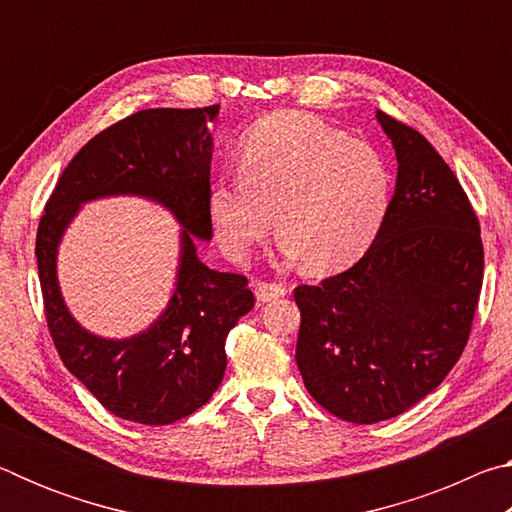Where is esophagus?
I'll return each mask as SVG.
<instances>
[{
	"instance_id": "1",
	"label": "esophagus",
	"mask_w": 512,
	"mask_h": 512,
	"mask_svg": "<svg viewBox=\"0 0 512 512\" xmlns=\"http://www.w3.org/2000/svg\"><path fill=\"white\" fill-rule=\"evenodd\" d=\"M284 293H287V287H282V284H275V282H264V280H257L255 282V296L257 300L262 302H273L277 298H282Z\"/></svg>"
}]
</instances>
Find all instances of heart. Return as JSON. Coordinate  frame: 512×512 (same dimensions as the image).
<instances>
[{
    "mask_svg": "<svg viewBox=\"0 0 512 512\" xmlns=\"http://www.w3.org/2000/svg\"><path fill=\"white\" fill-rule=\"evenodd\" d=\"M393 167L375 144L305 112H273L237 151V178L214 180L207 212L223 253L246 262L273 228L289 257L334 273L366 253L393 203Z\"/></svg>",
    "mask_w": 512,
    "mask_h": 512,
    "instance_id": "b5f03b06",
    "label": "heart"
}]
</instances>
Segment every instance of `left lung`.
Masks as SVG:
<instances>
[{
	"mask_svg": "<svg viewBox=\"0 0 512 512\" xmlns=\"http://www.w3.org/2000/svg\"><path fill=\"white\" fill-rule=\"evenodd\" d=\"M377 119L400 162L384 228L348 271L293 291L302 381L354 424L391 420L440 386L483 284L481 225L454 171L415 128Z\"/></svg>",
	"mask_w": 512,
	"mask_h": 512,
	"instance_id": "1",
	"label": "left lung"
}]
</instances>
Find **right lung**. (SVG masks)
<instances>
[{"instance_id":"1","label":"right lung","mask_w":512,"mask_h":512,"mask_svg":"<svg viewBox=\"0 0 512 512\" xmlns=\"http://www.w3.org/2000/svg\"><path fill=\"white\" fill-rule=\"evenodd\" d=\"M216 112L219 106L151 108L119 119L74 155L40 216L38 275L58 357L121 420L162 427L207 404L228 363L225 339L255 307L248 277L212 271L196 257V237H212L207 124ZM112 193L153 197L186 228L168 311L146 333L124 342L85 333L68 316L55 280V250L66 223L81 202Z\"/></svg>"}]
</instances>
